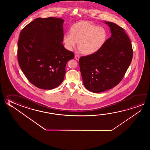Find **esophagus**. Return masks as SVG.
I'll return each mask as SVG.
<instances>
[{
	"mask_svg": "<svg viewBox=\"0 0 150 150\" xmlns=\"http://www.w3.org/2000/svg\"><path fill=\"white\" fill-rule=\"evenodd\" d=\"M79 55H77V54H76L75 55V59L76 60H79Z\"/></svg>",
	"mask_w": 150,
	"mask_h": 150,
	"instance_id": "obj_1",
	"label": "esophagus"
}]
</instances>
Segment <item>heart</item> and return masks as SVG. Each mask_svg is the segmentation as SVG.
<instances>
[{"mask_svg":"<svg viewBox=\"0 0 150 150\" xmlns=\"http://www.w3.org/2000/svg\"><path fill=\"white\" fill-rule=\"evenodd\" d=\"M106 38L107 32L103 28L83 21L73 25L70 30V34L64 35L63 41L69 50L75 48L79 42V50L84 54L90 55L100 49Z\"/></svg>","mask_w":150,"mask_h":150,"instance_id":"b5f03b06","label":"heart"}]
</instances>
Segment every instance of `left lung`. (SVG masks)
<instances>
[{"mask_svg":"<svg viewBox=\"0 0 150 150\" xmlns=\"http://www.w3.org/2000/svg\"><path fill=\"white\" fill-rule=\"evenodd\" d=\"M105 23L110 28V38L96 53L79 59L83 85L96 93L117 85L132 59V44L125 29L113 22Z\"/></svg>","mask_w":150,"mask_h":150,"instance_id":"obj_1","label":"left lung"}]
</instances>
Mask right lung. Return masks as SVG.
Wrapping results in <instances>:
<instances>
[{
  "label": "right lung",
  "instance_id": "obj_1",
  "mask_svg": "<svg viewBox=\"0 0 150 150\" xmlns=\"http://www.w3.org/2000/svg\"><path fill=\"white\" fill-rule=\"evenodd\" d=\"M61 18H38L21 30L18 42V60L28 81L43 89H52L64 79L67 62L73 52L63 42Z\"/></svg>",
  "mask_w": 150,
  "mask_h": 150
}]
</instances>
